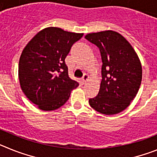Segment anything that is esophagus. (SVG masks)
<instances>
[{
	"instance_id": "obj_1",
	"label": "esophagus",
	"mask_w": 157,
	"mask_h": 157,
	"mask_svg": "<svg viewBox=\"0 0 157 157\" xmlns=\"http://www.w3.org/2000/svg\"><path fill=\"white\" fill-rule=\"evenodd\" d=\"M88 79H89V75H88L84 74V75H83V77L82 78V82H83V83L86 82L88 81Z\"/></svg>"
}]
</instances>
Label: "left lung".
<instances>
[{
	"mask_svg": "<svg viewBox=\"0 0 157 157\" xmlns=\"http://www.w3.org/2000/svg\"><path fill=\"white\" fill-rule=\"evenodd\" d=\"M85 38L99 48L103 63L99 93L89 103L100 113L117 114L127 109L138 92L142 78L139 58L125 37L116 31L91 33Z\"/></svg>",
	"mask_w": 157,
	"mask_h": 157,
	"instance_id": "left-lung-1",
	"label": "left lung"
}]
</instances>
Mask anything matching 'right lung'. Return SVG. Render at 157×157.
Wrapping results in <instances>:
<instances>
[{"mask_svg": "<svg viewBox=\"0 0 157 157\" xmlns=\"http://www.w3.org/2000/svg\"><path fill=\"white\" fill-rule=\"evenodd\" d=\"M83 34L48 27L38 32L23 50L19 62V79L27 98L44 111L66 103L78 83L70 78L65 63L73 44Z\"/></svg>", "mask_w": 157, "mask_h": 157, "instance_id": "obj_1", "label": "right lung"}]
</instances>
